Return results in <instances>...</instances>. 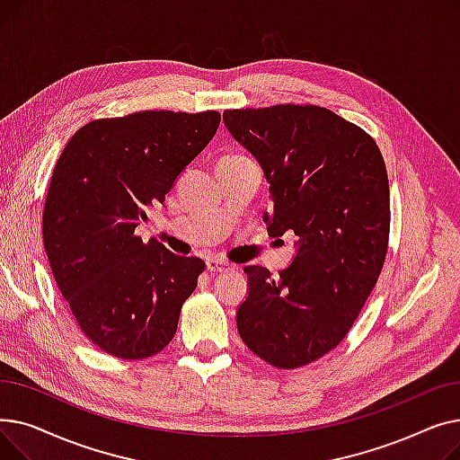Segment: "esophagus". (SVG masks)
Returning <instances> with one entry per match:
<instances>
[{"instance_id":"obj_1","label":"esophagus","mask_w":460,"mask_h":460,"mask_svg":"<svg viewBox=\"0 0 460 460\" xmlns=\"http://www.w3.org/2000/svg\"><path fill=\"white\" fill-rule=\"evenodd\" d=\"M231 264L220 259H207V270L210 274H217V272H227Z\"/></svg>"}]
</instances>
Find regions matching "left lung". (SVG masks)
I'll return each mask as SVG.
<instances>
[{
	"mask_svg": "<svg viewBox=\"0 0 460 460\" xmlns=\"http://www.w3.org/2000/svg\"><path fill=\"white\" fill-rule=\"evenodd\" d=\"M224 123L270 184L269 234L298 236L279 278L244 269L238 333L267 364L296 369L345 340L376 285L390 238L385 164L366 130L321 106L226 110Z\"/></svg>",
	"mask_w": 460,
	"mask_h": 460,
	"instance_id": "left-lung-1",
	"label": "left lung"
}]
</instances>
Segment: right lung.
<instances>
[{
    "label": "right lung",
    "instance_id": "add662e5",
    "mask_svg": "<svg viewBox=\"0 0 460 460\" xmlns=\"http://www.w3.org/2000/svg\"><path fill=\"white\" fill-rule=\"evenodd\" d=\"M217 111H136L72 136L48 186L42 238L50 269L87 340L123 359L173 340L182 304L205 270L134 234L214 137Z\"/></svg>",
    "mask_w": 460,
    "mask_h": 460
}]
</instances>
